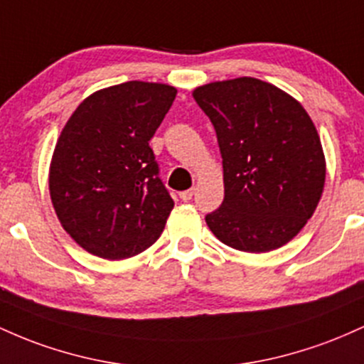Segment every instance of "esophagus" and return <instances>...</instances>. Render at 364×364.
Masks as SVG:
<instances>
[{"mask_svg": "<svg viewBox=\"0 0 364 364\" xmlns=\"http://www.w3.org/2000/svg\"><path fill=\"white\" fill-rule=\"evenodd\" d=\"M193 196H194V189H187V191H182L181 193V199L182 201H191V199H193Z\"/></svg>", "mask_w": 364, "mask_h": 364, "instance_id": "34e87169", "label": "esophagus"}]
</instances>
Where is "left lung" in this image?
<instances>
[{"instance_id": "left-lung-1", "label": "left lung", "mask_w": 364, "mask_h": 364, "mask_svg": "<svg viewBox=\"0 0 364 364\" xmlns=\"http://www.w3.org/2000/svg\"><path fill=\"white\" fill-rule=\"evenodd\" d=\"M213 124L225 198L206 215L216 239L267 252L294 239L316 210L325 183L320 136L299 101L252 77L196 87Z\"/></svg>"}]
</instances>
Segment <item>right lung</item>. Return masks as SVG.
I'll return each instance as SVG.
<instances>
[{
	"label": "right lung",
	"instance_id": "1",
	"mask_svg": "<svg viewBox=\"0 0 364 364\" xmlns=\"http://www.w3.org/2000/svg\"><path fill=\"white\" fill-rule=\"evenodd\" d=\"M177 89L130 80L85 97L68 118L50 166L61 227L85 251L125 259L153 246L173 210L151 137Z\"/></svg>",
	"mask_w": 364,
	"mask_h": 364
}]
</instances>
